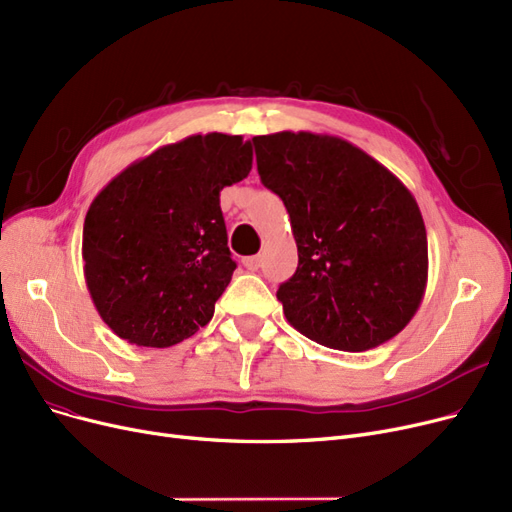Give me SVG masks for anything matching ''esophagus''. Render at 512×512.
<instances>
[{"mask_svg":"<svg viewBox=\"0 0 512 512\" xmlns=\"http://www.w3.org/2000/svg\"><path fill=\"white\" fill-rule=\"evenodd\" d=\"M242 263H244V268L249 270V272H257L259 266H261V259L257 255H253V257H244Z\"/></svg>","mask_w":512,"mask_h":512,"instance_id":"34e87169","label":"esophagus"}]
</instances>
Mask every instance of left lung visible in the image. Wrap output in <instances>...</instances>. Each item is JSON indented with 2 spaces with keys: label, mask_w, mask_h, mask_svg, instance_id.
<instances>
[{
  "label": "left lung",
  "mask_w": 512,
  "mask_h": 512,
  "mask_svg": "<svg viewBox=\"0 0 512 512\" xmlns=\"http://www.w3.org/2000/svg\"><path fill=\"white\" fill-rule=\"evenodd\" d=\"M253 145L297 242V270L276 291L291 327L346 352L401 333L428 280L426 227L409 189L339 137L285 130Z\"/></svg>",
  "instance_id": "1"
}]
</instances>
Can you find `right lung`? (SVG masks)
I'll return each instance as SVG.
<instances>
[{"mask_svg": "<svg viewBox=\"0 0 512 512\" xmlns=\"http://www.w3.org/2000/svg\"><path fill=\"white\" fill-rule=\"evenodd\" d=\"M251 166V141L208 132L156 149L101 189L84 219L82 257L113 333L168 348L208 325L236 270L219 192Z\"/></svg>", "mask_w": 512, "mask_h": 512, "instance_id": "add662e5", "label": "right lung"}]
</instances>
